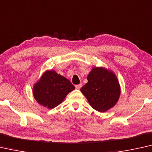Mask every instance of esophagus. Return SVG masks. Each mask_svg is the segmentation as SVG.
<instances>
[{
    "label": "esophagus",
    "mask_w": 152,
    "mask_h": 152,
    "mask_svg": "<svg viewBox=\"0 0 152 152\" xmlns=\"http://www.w3.org/2000/svg\"><path fill=\"white\" fill-rule=\"evenodd\" d=\"M83 87V85L82 84H80V85H76V88L77 89H80L81 87Z\"/></svg>",
    "instance_id": "esophagus-1"
}]
</instances>
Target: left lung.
<instances>
[{"label":"left lung","mask_w":152,"mask_h":152,"mask_svg":"<svg viewBox=\"0 0 152 152\" xmlns=\"http://www.w3.org/2000/svg\"><path fill=\"white\" fill-rule=\"evenodd\" d=\"M87 80L80 91L93 108L104 113L117 103L121 87L112 70L103 67H94L88 74Z\"/></svg>","instance_id":"obj_1"}]
</instances>
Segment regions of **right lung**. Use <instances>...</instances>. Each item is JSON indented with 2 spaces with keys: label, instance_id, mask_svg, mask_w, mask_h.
I'll list each match as a JSON object with an SVG mask.
<instances>
[{
  "label": "right lung",
  "instance_id": "add662e5",
  "mask_svg": "<svg viewBox=\"0 0 152 152\" xmlns=\"http://www.w3.org/2000/svg\"><path fill=\"white\" fill-rule=\"evenodd\" d=\"M75 87L65 77L53 69H48L34 84L33 94L38 104L48 109L61 104Z\"/></svg>",
  "mask_w": 152,
  "mask_h": 152
}]
</instances>
